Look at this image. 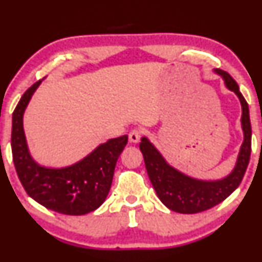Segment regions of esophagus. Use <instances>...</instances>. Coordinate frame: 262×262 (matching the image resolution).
<instances>
[{"label":"esophagus","instance_id":"1","mask_svg":"<svg viewBox=\"0 0 262 262\" xmlns=\"http://www.w3.org/2000/svg\"><path fill=\"white\" fill-rule=\"evenodd\" d=\"M142 136V130L139 129V128H134V129H132L130 133H129V141L132 142V143H137V142L140 141Z\"/></svg>","mask_w":262,"mask_h":262}]
</instances>
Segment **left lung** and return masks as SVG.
Instances as JSON below:
<instances>
[{"label":"left lung","instance_id":"left-lung-1","mask_svg":"<svg viewBox=\"0 0 262 262\" xmlns=\"http://www.w3.org/2000/svg\"><path fill=\"white\" fill-rule=\"evenodd\" d=\"M224 78L230 90L238 96L242 104V127L244 130V142L239 152L236 167L227 178L216 181H203L185 176L176 168L168 165L157 149L148 139L142 137L140 150L143 154L145 168L159 200L168 209L180 214H196L210 209L224 201L239 185L245 174L251 156L252 129L248 113V104L239 91L237 82L231 75L223 70H217Z\"/></svg>","mask_w":262,"mask_h":262}]
</instances>
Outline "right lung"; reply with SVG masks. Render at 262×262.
Masks as SVG:
<instances>
[{"mask_svg":"<svg viewBox=\"0 0 262 262\" xmlns=\"http://www.w3.org/2000/svg\"><path fill=\"white\" fill-rule=\"evenodd\" d=\"M40 81L25 91L12 113L11 150L17 176L29 196L64 215H84L99 208L110 192L115 164L128 136L100 144L81 162L63 168H47L31 158L26 145L23 114Z\"/></svg>","mask_w":262,"mask_h":262,"instance_id":"right-lung-1","label":"right lung"}]
</instances>
